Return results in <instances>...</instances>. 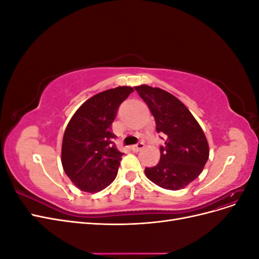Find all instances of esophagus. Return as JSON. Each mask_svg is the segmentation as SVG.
<instances>
[{"instance_id":"obj_1","label":"esophagus","mask_w":259,"mask_h":259,"mask_svg":"<svg viewBox=\"0 0 259 259\" xmlns=\"http://www.w3.org/2000/svg\"><path fill=\"white\" fill-rule=\"evenodd\" d=\"M145 147V145L143 144V143H138V144H136V145H133L132 147H131V149L134 152H138L139 150H142V149Z\"/></svg>"}]
</instances>
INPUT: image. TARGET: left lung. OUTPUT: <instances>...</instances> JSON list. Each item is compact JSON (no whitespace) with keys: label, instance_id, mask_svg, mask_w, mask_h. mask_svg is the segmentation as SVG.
Wrapping results in <instances>:
<instances>
[{"label":"left lung","instance_id":"1","mask_svg":"<svg viewBox=\"0 0 259 259\" xmlns=\"http://www.w3.org/2000/svg\"><path fill=\"white\" fill-rule=\"evenodd\" d=\"M154 116L156 132L165 140L155 166L146 167L152 183L168 190L183 189L197 178L208 160L209 149L201 126L188 108L171 94L148 85L136 86Z\"/></svg>","mask_w":259,"mask_h":259}]
</instances>
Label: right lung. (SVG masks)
I'll list each match as a JSON object with an SVG mask.
<instances>
[{
  "instance_id": "right-lung-1",
  "label": "right lung",
  "mask_w": 259,
  "mask_h": 259,
  "mask_svg": "<svg viewBox=\"0 0 259 259\" xmlns=\"http://www.w3.org/2000/svg\"><path fill=\"white\" fill-rule=\"evenodd\" d=\"M134 92L130 86L101 92L77 109L62 139L61 163L71 182L86 192H98L116 177L122 155L112 133L120 105Z\"/></svg>"
}]
</instances>
